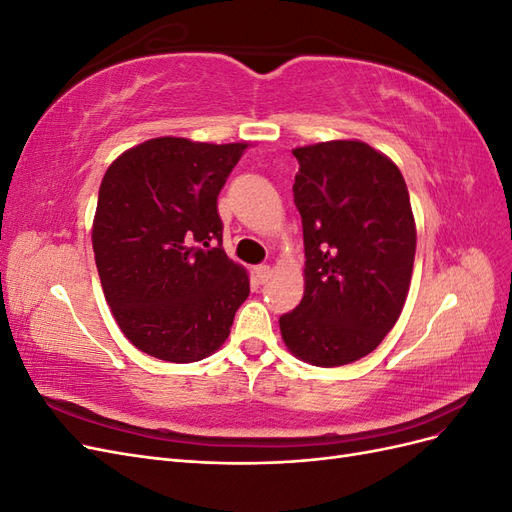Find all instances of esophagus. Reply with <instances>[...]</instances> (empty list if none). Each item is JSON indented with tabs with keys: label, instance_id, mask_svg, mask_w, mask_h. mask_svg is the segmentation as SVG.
Segmentation results:
<instances>
[{
	"label": "esophagus",
	"instance_id": "34e87169",
	"mask_svg": "<svg viewBox=\"0 0 512 512\" xmlns=\"http://www.w3.org/2000/svg\"><path fill=\"white\" fill-rule=\"evenodd\" d=\"M254 275H256V282H258V284H267V282L271 280L273 269H271L269 265H258V267L254 269Z\"/></svg>",
	"mask_w": 512,
	"mask_h": 512
}]
</instances>
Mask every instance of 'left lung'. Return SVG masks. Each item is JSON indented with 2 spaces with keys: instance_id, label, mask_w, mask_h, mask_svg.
<instances>
[{
  "instance_id": "8db88e82",
  "label": "left lung",
  "mask_w": 512,
  "mask_h": 512,
  "mask_svg": "<svg viewBox=\"0 0 512 512\" xmlns=\"http://www.w3.org/2000/svg\"><path fill=\"white\" fill-rule=\"evenodd\" d=\"M305 292L280 318L288 350L339 367L376 350L404 309L416 252L410 194L395 162L361 141L292 149Z\"/></svg>"
}]
</instances>
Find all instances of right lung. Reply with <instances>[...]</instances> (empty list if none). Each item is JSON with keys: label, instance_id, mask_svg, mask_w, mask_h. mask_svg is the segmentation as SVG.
<instances>
[{"label": "right lung", "instance_id": "add662e5", "mask_svg": "<svg viewBox=\"0 0 512 512\" xmlns=\"http://www.w3.org/2000/svg\"><path fill=\"white\" fill-rule=\"evenodd\" d=\"M245 149L160 136L123 151L102 179L91 243L104 297L123 335L160 361L213 354L250 294L218 213Z\"/></svg>", "mask_w": 512, "mask_h": 512}]
</instances>
